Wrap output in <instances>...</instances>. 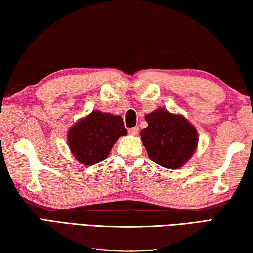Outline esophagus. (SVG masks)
<instances>
[{
	"label": "esophagus",
	"mask_w": 253,
	"mask_h": 253,
	"mask_svg": "<svg viewBox=\"0 0 253 253\" xmlns=\"http://www.w3.org/2000/svg\"><path fill=\"white\" fill-rule=\"evenodd\" d=\"M139 133V127L135 126V127H132V129H129V134L131 135H136Z\"/></svg>",
	"instance_id": "1"
}]
</instances>
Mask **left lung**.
Masks as SVG:
<instances>
[{
    "label": "left lung",
    "instance_id": "1",
    "mask_svg": "<svg viewBox=\"0 0 253 253\" xmlns=\"http://www.w3.org/2000/svg\"><path fill=\"white\" fill-rule=\"evenodd\" d=\"M148 127L141 140L153 162L168 169H179L192 157L198 145V132L183 115L158 109L145 115Z\"/></svg>",
    "mask_w": 253,
    "mask_h": 253
}]
</instances>
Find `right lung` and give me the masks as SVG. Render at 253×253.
Returning a JSON list of instances; mask_svg holds the SVG:
<instances>
[{
    "mask_svg": "<svg viewBox=\"0 0 253 253\" xmlns=\"http://www.w3.org/2000/svg\"><path fill=\"white\" fill-rule=\"evenodd\" d=\"M126 133L120 115L95 110L71 127L68 144L79 162L92 166L108 158L114 143Z\"/></svg>",
    "mask_w": 253,
    "mask_h": 253,
    "instance_id": "add662e5",
    "label": "right lung"
}]
</instances>
